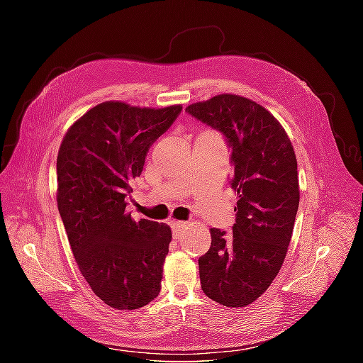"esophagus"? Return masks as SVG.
Wrapping results in <instances>:
<instances>
[{
  "mask_svg": "<svg viewBox=\"0 0 363 363\" xmlns=\"http://www.w3.org/2000/svg\"><path fill=\"white\" fill-rule=\"evenodd\" d=\"M171 227H172V235H174V239H177L183 230L188 227V223H183V221H171Z\"/></svg>",
  "mask_w": 363,
  "mask_h": 363,
  "instance_id": "1",
  "label": "esophagus"
}]
</instances>
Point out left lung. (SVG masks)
Returning a JSON list of instances; mask_svg holds the SVG:
<instances>
[{
	"instance_id": "obj_1",
	"label": "left lung",
	"mask_w": 363,
	"mask_h": 363,
	"mask_svg": "<svg viewBox=\"0 0 363 363\" xmlns=\"http://www.w3.org/2000/svg\"><path fill=\"white\" fill-rule=\"evenodd\" d=\"M186 112L227 138L238 194L233 232L211 228L212 245L199 259L208 298L244 307L265 292L286 257L300 203L298 171L286 131L250 98L219 94Z\"/></svg>"
}]
</instances>
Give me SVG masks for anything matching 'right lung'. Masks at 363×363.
Returning a JSON list of instances; mask_svg holds the SVG:
<instances>
[{"mask_svg":"<svg viewBox=\"0 0 363 363\" xmlns=\"http://www.w3.org/2000/svg\"><path fill=\"white\" fill-rule=\"evenodd\" d=\"M182 112L104 101L68 128L57 155V207L72 255L94 294L135 311L160 292L171 228L125 211L148 148Z\"/></svg>","mask_w":363,"mask_h":363,"instance_id":"right-lung-1","label":"right lung"}]
</instances>
